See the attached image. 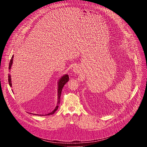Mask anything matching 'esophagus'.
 Listing matches in <instances>:
<instances>
[{
    "mask_svg": "<svg viewBox=\"0 0 147 147\" xmlns=\"http://www.w3.org/2000/svg\"><path fill=\"white\" fill-rule=\"evenodd\" d=\"M73 71H74V72L76 73H78V72H79V69H78V67H74Z\"/></svg>",
    "mask_w": 147,
    "mask_h": 147,
    "instance_id": "esophagus-1",
    "label": "esophagus"
}]
</instances>
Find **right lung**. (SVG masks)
Returning <instances> with one entry per match:
<instances>
[{"instance_id": "1", "label": "right lung", "mask_w": 147, "mask_h": 147, "mask_svg": "<svg viewBox=\"0 0 147 147\" xmlns=\"http://www.w3.org/2000/svg\"><path fill=\"white\" fill-rule=\"evenodd\" d=\"M13 57H14V55L12 56L11 57V59H10V63H9V69L10 70L11 69V65L13 64ZM69 77L67 74H65L63 76H62L60 79L59 80V82H58V91H57V94H58V100H57V106L56 107L55 109L51 113L47 114V115H53L57 109L58 107H59V104L60 103V96H61V90L63 89V87H64V86L66 84V82H67V81H69ZM8 81H9V84L10 87L12 86V84H11V77H10V75H9L8 76ZM35 115H36V114H34ZM42 115H40V116H41ZM43 116V115H42Z\"/></svg>"}]
</instances>
